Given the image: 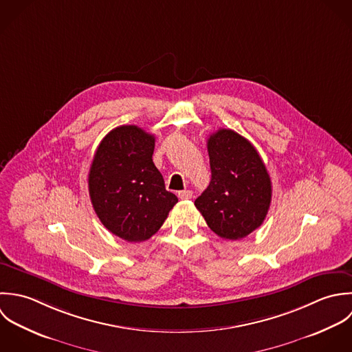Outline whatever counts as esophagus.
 <instances>
[{
	"label": "esophagus",
	"instance_id": "obj_1",
	"mask_svg": "<svg viewBox=\"0 0 352 352\" xmlns=\"http://www.w3.org/2000/svg\"><path fill=\"white\" fill-rule=\"evenodd\" d=\"M178 197L181 200H190L193 197V192L192 190H182V192H178Z\"/></svg>",
	"mask_w": 352,
	"mask_h": 352
}]
</instances>
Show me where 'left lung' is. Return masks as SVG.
<instances>
[{
	"instance_id": "left-lung-1",
	"label": "left lung",
	"mask_w": 352,
	"mask_h": 352,
	"mask_svg": "<svg viewBox=\"0 0 352 352\" xmlns=\"http://www.w3.org/2000/svg\"><path fill=\"white\" fill-rule=\"evenodd\" d=\"M211 182L195 206L224 239H241L258 228L271 206L272 184L253 144L231 129L208 139Z\"/></svg>"
}]
</instances>
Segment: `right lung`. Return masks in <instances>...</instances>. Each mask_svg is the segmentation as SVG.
I'll list each match as a JSON object with an SVG mask.
<instances>
[{"instance_id": "1", "label": "right lung", "mask_w": 352, "mask_h": 352, "mask_svg": "<svg viewBox=\"0 0 352 352\" xmlns=\"http://www.w3.org/2000/svg\"><path fill=\"white\" fill-rule=\"evenodd\" d=\"M153 135L122 125L100 141L88 174L92 207L102 224L128 242L149 239L178 203L152 162Z\"/></svg>"}]
</instances>
